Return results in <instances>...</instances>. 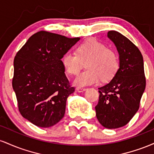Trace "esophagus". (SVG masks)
<instances>
[{
    "label": "esophagus",
    "instance_id": "34e87169",
    "mask_svg": "<svg viewBox=\"0 0 154 154\" xmlns=\"http://www.w3.org/2000/svg\"><path fill=\"white\" fill-rule=\"evenodd\" d=\"M87 90V88H77V91L79 92V93H82V92L85 91Z\"/></svg>",
    "mask_w": 154,
    "mask_h": 154
}]
</instances>
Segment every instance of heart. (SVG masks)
<instances>
[{
	"label": "heart",
	"instance_id": "obj_1",
	"mask_svg": "<svg viewBox=\"0 0 154 154\" xmlns=\"http://www.w3.org/2000/svg\"><path fill=\"white\" fill-rule=\"evenodd\" d=\"M61 63L67 73L77 75L85 63L87 70L79 75L74 81L78 87L95 84L100 80H109L116 75L119 67L118 55L114 49L97 39L92 38L79 44L76 54L66 52Z\"/></svg>",
	"mask_w": 154,
	"mask_h": 154
}]
</instances>
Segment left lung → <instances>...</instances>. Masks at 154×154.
I'll use <instances>...</instances> for the list:
<instances>
[{
  "label": "left lung",
  "instance_id": "left-lung-1",
  "mask_svg": "<svg viewBox=\"0 0 154 154\" xmlns=\"http://www.w3.org/2000/svg\"><path fill=\"white\" fill-rule=\"evenodd\" d=\"M107 36L119 53V68L110 82L98 88L95 108L100 125L116 129L126 125L139 109L146 77L143 56L135 44L116 31L108 32Z\"/></svg>",
  "mask_w": 154,
  "mask_h": 154
}]
</instances>
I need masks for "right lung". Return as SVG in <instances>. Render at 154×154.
Here are the masks:
<instances>
[{"label": "right lung", "instance_id": "right-lung-1", "mask_svg": "<svg viewBox=\"0 0 154 154\" xmlns=\"http://www.w3.org/2000/svg\"><path fill=\"white\" fill-rule=\"evenodd\" d=\"M79 39L40 31L16 55L12 86L19 112L33 125L49 128L64 116L75 88L64 74L61 58Z\"/></svg>", "mask_w": 154, "mask_h": 154}]
</instances>
